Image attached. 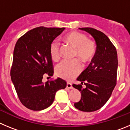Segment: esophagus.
Returning a JSON list of instances; mask_svg holds the SVG:
<instances>
[{
  "mask_svg": "<svg viewBox=\"0 0 130 130\" xmlns=\"http://www.w3.org/2000/svg\"><path fill=\"white\" fill-rule=\"evenodd\" d=\"M66 88H72V85L70 83H67V85H66Z\"/></svg>",
  "mask_w": 130,
  "mask_h": 130,
  "instance_id": "esophagus-1",
  "label": "esophagus"
}]
</instances>
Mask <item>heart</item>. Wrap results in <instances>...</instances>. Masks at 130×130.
<instances>
[{"instance_id":"b5f03b06","label":"heart","mask_w":130,"mask_h":130,"mask_svg":"<svg viewBox=\"0 0 130 130\" xmlns=\"http://www.w3.org/2000/svg\"><path fill=\"white\" fill-rule=\"evenodd\" d=\"M64 41L75 49L74 57H78L83 62L90 61L94 57L96 51V43L88 40L85 34L79 32H72L64 36ZM49 54L53 61L60 58V46L57 40L53 41L49 47ZM82 70L79 60H63L55 67L57 76L66 80H72L77 76Z\"/></svg>"}]
</instances>
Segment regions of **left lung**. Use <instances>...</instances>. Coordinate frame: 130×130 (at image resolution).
I'll list each match as a JSON object with an SVG mask.
<instances>
[{
	"label": "left lung",
	"mask_w": 130,
	"mask_h": 130,
	"mask_svg": "<svg viewBox=\"0 0 130 130\" xmlns=\"http://www.w3.org/2000/svg\"><path fill=\"white\" fill-rule=\"evenodd\" d=\"M94 38L96 43L94 57L88 67L80 74L77 80L86 85L73 87L81 93L79 102L74 104L77 109L92 112L104 106L111 97L117 85L118 58L115 45L104 33L92 28H79Z\"/></svg>",
	"instance_id": "8db88e82"
}]
</instances>
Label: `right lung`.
Here are the masks:
<instances>
[{
  "label": "right lung",
  "mask_w": 130,
  "mask_h": 130,
  "mask_svg": "<svg viewBox=\"0 0 130 130\" xmlns=\"http://www.w3.org/2000/svg\"><path fill=\"white\" fill-rule=\"evenodd\" d=\"M64 29L40 26L28 31L16 42L10 75L19 100L29 109H46L53 104L56 92L66 88V82L59 77L42 82L45 73L53 75L49 47Z\"/></svg>",
  "instance_id": "1"
}]
</instances>
